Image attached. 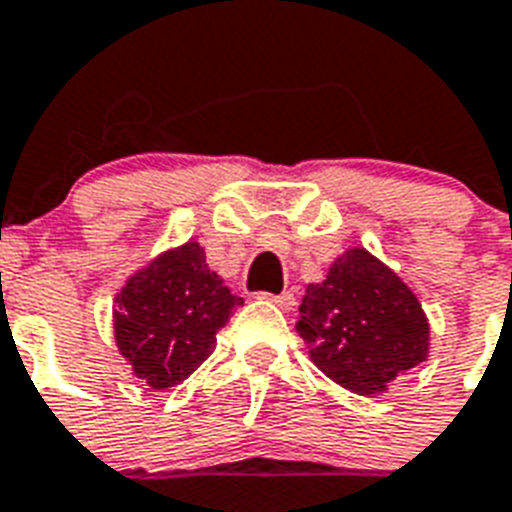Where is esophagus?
Listing matches in <instances>:
<instances>
[{"mask_svg":"<svg viewBox=\"0 0 512 512\" xmlns=\"http://www.w3.org/2000/svg\"><path fill=\"white\" fill-rule=\"evenodd\" d=\"M261 298H269V301L280 306V309H293V306H296V296H293L290 290H285V293H280V296H272V293H261Z\"/></svg>","mask_w":512,"mask_h":512,"instance_id":"obj_1","label":"esophagus"}]
</instances>
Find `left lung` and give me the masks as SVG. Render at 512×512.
Returning a JSON list of instances; mask_svg holds the SVG:
<instances>
[{
	"mask_svg": "<svg viewBox=\"0 0 512 512\" xmlns=\"http://www.w3.org/2000/svg\"><path fill=\"white\" fill-rule=\"evenodd\" d=\"M296 330L314 365L354 394H378L428 354V320L418 298L365 248L335 261L309 285Z\"/></svg>",
	"mask_w": 512,
	"mask_h": 512,
	"instance_id": "obj_1",
	"label": "left lung"
}]
</instances>
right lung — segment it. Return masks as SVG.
Here are the masks:
<instances>
[{
	"instance_id": "obj_1",
	"label": "right lung",
	"mask_w": 512,
	"mask_h": 512,
	"mask_svg": "<svg viewBox=\"0 0 512 512\" xmlns=\"http://www.w3.org/2000/svg\"><path fill=\"white\" fill-rule=\"evenodd\" d=\"M116 343L137 378L171 388L214 351L216 333L243 298L211 272L198 243L163 253L116 298Z\"/></svg>"
}]
</instances>
